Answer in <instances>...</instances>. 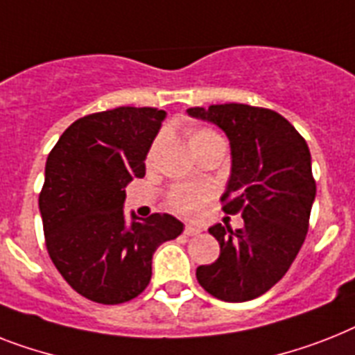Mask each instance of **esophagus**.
Returning <instances> with one entry per match:
<instances>
[{
    "mask_svg": "<svg viewBox=\"0 0 355 355\" xmlns=\"http://www.w3.org/2000/svg\"><path fill=\"white\" fill-rule=\"evenodd\" d=\"M202 232V230H200V227L198 226H191V224H187L186 227H184V233H186V235H198V233Z\"/></svg>",
    "mask_w": 355,
    "mask_h": 355,
    "instance_id": "obj_1",
    "label": "esophagus"
}]
</instances>
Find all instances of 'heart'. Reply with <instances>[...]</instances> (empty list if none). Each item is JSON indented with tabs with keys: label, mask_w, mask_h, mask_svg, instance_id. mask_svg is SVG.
<instances>
[{
	"label": "heart",
	"mask_w": 355,
	"mask_h": 355,
	"mask_svg": "<svg viewBox=\"0 0 355 355\" xmlns=\"http://www.w3.org/2000/svg\"><path fill=\"white\" fill-rule=\"evenodd\" d=\"M211 140H223L218 137L217 132L211 131V129L204 128H193L187 131V142L191 146V149L198 148L200 144L211 142ZM160 142H162V137H158L155 142H153L151 149H149L148 162H151L155 158V153L160 148ZM207 200V191L204 187H193V186H177L169 193L168 204L171 209H175L180 215H186V217H195L198 213L202 211L204 202Z\"/></svg>",
	"instance_id": "1"
}]
</instances>
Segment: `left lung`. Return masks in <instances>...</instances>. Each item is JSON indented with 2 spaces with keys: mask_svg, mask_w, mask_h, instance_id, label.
I'll use <instances>...</instances> for the list:
<instances>
[{
  "mask_svg": "<svg viewBox=\"0 0 355 355\" xmlns=\"http://www.w3.org/2000/svg\"><path fill=\"white\" fill-rule=\"evenodd\" d=\"M187 114L215 123L230 138L232 175L220 200L224 213L244 218L235 232L223 224L209 227L220 255L197 268V281L220 301H252L284 277L304 243L315 200L310 149L272 109L223 103Z\"/></svg>",
  "mask_w": 355,
  "mask_h": 355,
  "instance_id": "8db88e82",
  "label": "left lung"
}]
</instances>
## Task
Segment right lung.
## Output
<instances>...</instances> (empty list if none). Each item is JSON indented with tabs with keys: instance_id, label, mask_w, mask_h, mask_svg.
<instances>
[{
	"instance_id": "1",
	"label": "right lung",
	"mask_w": 355,
	"mask_h": 355,
	"mask_svg": "<svg viewBox=\"0 0 355 355\" xmlns=\"http://www.w3.org/2000/svg\"><path fill=\"white\" fill-rule=\"evenodd\" d=\"M166 111L116 107L71 123L45 164L40 213L49 257L89 301L120 304L151 281L158 246L184 230L168 213L125 223V186L146 175V157Z\"/></svg>"
}]
</instances>
